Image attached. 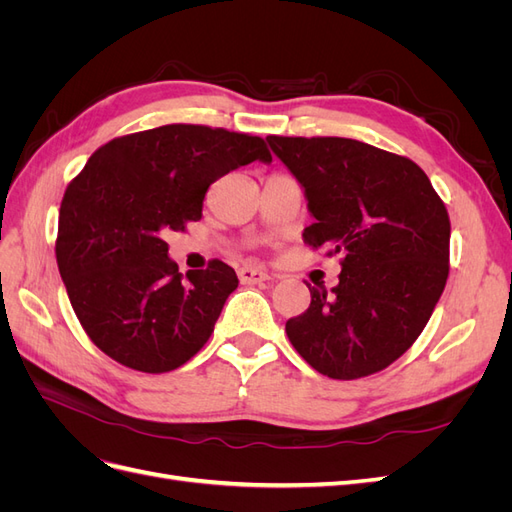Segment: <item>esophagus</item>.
<instances>
[{
  "label": "esophagus",
  "instance_id": "obj_1",
  "mask_svg": "<svg viewBox=\"0 0 512 512\" xmlns=\"http://www.w3.org/2000/svg\"><path fill=\"white\" fill-rule=\"evenodd\" d=\"M237 275H239L241 284H262V282L271 280L269 273L258 269V267H241V269L237 271Z\"/></svg>",
  "mask_w": 512,
  "mask_h": 512
}]
</instances>
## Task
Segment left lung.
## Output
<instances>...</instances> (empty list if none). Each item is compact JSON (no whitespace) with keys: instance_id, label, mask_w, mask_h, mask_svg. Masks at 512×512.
Wrapping results in <instances>:
<instances>
[{"instance_id":"1","label":"left lung","mask_w":512,"mask_h":512,"mask_svg":"<svg viewBox=\"0 0 512 512\" xmlns=\"http://www.w3.org/2000/svg\"><path fill=\"white\" fill-rule=\"evenodd\" d=\"M301 183L312 247L342 254L339 284L309 288L290 344L320 374L354 380L389 367L421 335L448 277L451 222L412 160L352 138L267 136Z\"/></svg>"}]
</instances>
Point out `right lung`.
<instances>
[{"label":"right lung","mask_w":512,"mask_h":512,"mask_svg":"<svg viewBox=\"0 0 512 512\" xmlns=\"http://www.w3.org/2000/svg\"><path fill=\"white\" fill-rule=\"evenodd\" d=\"M258 136L173 123L100 147L64 194L57 267L76 318L104 354L145 374L207 344L237 273L222 260L185 280L164 237L200 220L213 181L271 164Z\"/></svg>","instance_id":"obj_1"}]
</instances>
